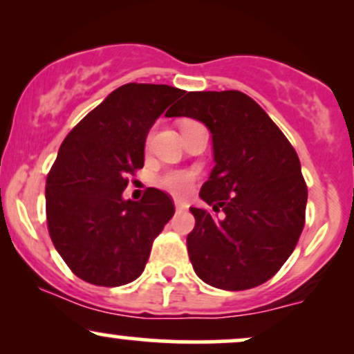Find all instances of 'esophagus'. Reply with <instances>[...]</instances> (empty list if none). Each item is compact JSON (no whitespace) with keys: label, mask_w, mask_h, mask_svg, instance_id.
I'll return each instance as SVG.
<instances>
[{"label":"esophagus","mask_w":354,"mask_h":354,"mask_svg":"<svg viewBox=\"0 0 354 354\" xmlns=\"http://www.w3.org/2000/svg\"><path fill=\"white\" fill-rule=\"evenodd\" d=\"M174 206H176L178 211H185L186 208H188V205H186V203H181V201H174Z\"/></svg>","instance_id":"1"}]
</instances>
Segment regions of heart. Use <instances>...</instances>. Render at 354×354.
<instances>
[{
	"label": "heart",
	"instance_id": "1",
	"mask_svg": "<svg viewBox=\"0 0 354 354\" xmlns=\"http://www.w3.org/2000/svg\"><path fill=\"white\" fill-rule=\"evenodd\" d=\"M198 173L194 169H173L161 176V185L169 189L176 196H188L193 189L194 181H196Z\"/></svg>",
	"mask_w": 354,
	"mask_h": 354
}]
</instances>
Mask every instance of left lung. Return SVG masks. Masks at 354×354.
<instances>
[{
	"mask_svg": "<svg viewBox=\"0 0 354 354\" xmlns=\"http://www.w3.org/2000/svg\"><path fill=\"white\" fill-rule=\"evenodd\" d=\"M166 116L201 121L213 140L216 165L200 198L214 213L189 208L194 273L226 291L273 278L304 226L308 188L295 148L265 109L234 89L185 93Z\"/></svg>",
	"mask_w": 354,
	"mask_h": 354,
	"instance_id": "8db88e82",
	"label": "left lung"
}]
</instances>
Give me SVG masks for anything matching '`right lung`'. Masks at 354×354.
Returning a JSON list of instances; mask_svg holds the SVG:
<instances>
[{"instance_id":"1","label":"right lung","mask_w":354,"mask_h":354,"mask_svg":"<svg viewBox=\"0 0 354 354\" xmlns=\"http://www.w3.org/2000/svg\"><path fill=\"white\" fill-rule=\"evenodd\" d=\"M183 95L168 84H123L61 143L46 178L48 231L84 281L109 288L135 281L173 218V200L161 189L148 188L140 201L124 200L123 191L126 176L143 168L154 121Z\"/></svg>"}]
</instances>
